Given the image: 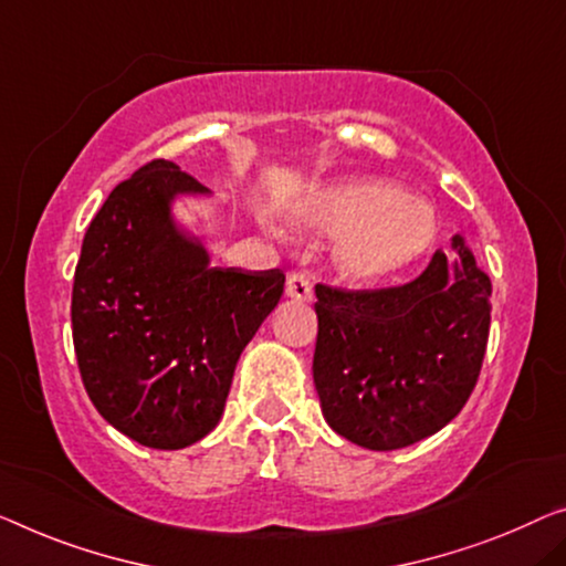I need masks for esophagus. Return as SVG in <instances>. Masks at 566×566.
Listing matches in <instances>:
<instances>
[{
    "mask_svg": "<svg viewBox=\"0 0 566 566\" xmlns=\"http://www.w3.org/2000/svg\"><path fill=\"white\" fill-rule=\"evenodd\" d=\"M286 297H292V300H297V302L312 300V282H310V276L292 274L290 280H286Z\"/></svg>",
    "mask_w": 566,
    "mask_h": 566,
    "instance_id": "obj_1",
    "label": "esophagus"
}]
</instances>
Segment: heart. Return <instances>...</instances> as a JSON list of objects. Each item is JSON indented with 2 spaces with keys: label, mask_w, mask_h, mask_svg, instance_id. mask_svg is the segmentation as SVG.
Wrapping results in <instances>:
<instances>
[{
  "label": "heart",
  "mask_w": 566,
  "mask_h": 566,
  "mask_svg": "<svg viewBox=\"0 0 566 566\" xmlns=\"http://www.w3.org/2000/svg\"><path fill=\"white\" fill-rule=\"evenodd\" d=\"M294 218L310 233L343 235L335 261L353 284H376L403 272L437 239L432 202L384 180L319 185Z\"/></svg>",
  "instance_id": "b5f03b06"
}]
</instances>
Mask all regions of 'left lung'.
<instances>
[{"mask_svg":"<svg viewBox=\"0 0 566 566\" xmlns=\"http://www.w3.org/2000/svg\"><path fill=\"white\" fill-rule=\"evenodd\" d=\"M415 282L386 290L317 284L312 376L323 417L366 450H399L460 415L483 366L491 280L462 235Z\"/></svg>","mask_w":566,"mask_h":566,"instance_id":"left-lung-1","label":"left lung"}]
</instances>
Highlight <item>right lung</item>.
I'll return each mask as SVG.
<instances>
[{"mask_svg":"<svg viewBox=\"0 0 566 566\" xmlns=\"http://www.w3.org/2000/svg\"><path fill=\"white\" fill-rule=\"evenodd\" d=\"M208 188L151 159L91 221L73 280V345L98 415L129 440L182 450L223 415L233 370L284 292V274L210 266L172 218Z\"/></svg>","mask_w":566,"mask_h":566,"instance_id":"obj_1","label":"right lung"}]
</instances>
